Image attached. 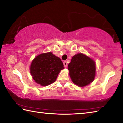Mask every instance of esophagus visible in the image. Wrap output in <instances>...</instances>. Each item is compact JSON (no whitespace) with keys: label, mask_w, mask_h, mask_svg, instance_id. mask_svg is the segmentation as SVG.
<instances>
[{"label":"esophagus","mask_w":123,"mask_h":123,"mask_svg":"<svg viewBox=\"0 0 123 123\" xmlns=\"http://www.w3.org/2000/svg\"><path fill=\"white\" fill-rule=\"evenodd\" d=\"M63 65L64 66V67L66 68L67 67V63L66 61H64L63 62Z\"/></svg>","instance_id":"1"}]
</instances>
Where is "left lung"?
I'll return each mask as SVG.
<instances>
[{
    "instance_id": "obj_1",
    "label": "left lung",
    "mask_w": 123,
    "mask_h": 123,
    "mask_svg": "<svg viewBox=\"0 0 123 123\" xmlns=\"http://www.w3.org/2000/svg\"><path fill=\"white\" fill-rule=\"evenodd\" d=\"M68 69L72 82L81 87L92 82L96 73L95 61L82 53H78L73 56L68 64Z\"/></svg>"
}]
</instances>
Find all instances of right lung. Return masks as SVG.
<instances>
[{
    "mask_svg": "<svg viewBox=\"0 0 123 123\" xmlns=\"http://www.w3.org/2000/svg\"><path fill=\"white\" fill-rule=\"evenodd\" d=\"M64 68L61 59L49 52L35 57L31 63L30 71L37 84L46 86L55 81L59 73Z\"/></svg>",
    "mask_w": 123,
    "mask_h": 123,
    "instance_id": "1",
    "label": "right lung"
}]
</instances>
